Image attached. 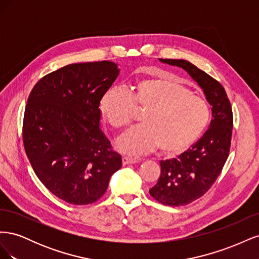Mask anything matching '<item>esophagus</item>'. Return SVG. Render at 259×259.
I'll list each match as a JSON object with an SVG mask.
<instances>
[{
  "mask_svg": "<svg viewBox=\"0 0 259 259\" xmlns=\"http://www.w3.org/2000/svg\"><path fill=\"white\" fill-rule=\"evenodd\" d=\"M139 161H140L139 159L128 158V156H123V158H122L123 165H128V164H135V163H138Z\"/></svg>",
  "mask_w": 259,
  "mask_h": 259,
  "instance_id": "34e87169",
  "label": "esophagus"
}]
</instances>
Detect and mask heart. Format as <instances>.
<instances>
[{
    "label": "heart",
    "instance_id": "b5f03b06",
    "mask_svg": "<svg viewBox=\"0 0 259 259\" xmlns=\"http://www.w3.org/2000/svg\"><path fill=\"white\" fill-rule=\"evenodd\" d=\"M135 109L145 111L144 124L116 140L117 150L135 156L158 147L167 155L183 153L201 137L210 116L204 98L192 94L183 83L166 77L140 80L126 93L110 89L99 101L101 119L115 130L127 126Z\"/></svg>",
    "mask_w": 259,
    "mask_h": 259
}]
</instances>
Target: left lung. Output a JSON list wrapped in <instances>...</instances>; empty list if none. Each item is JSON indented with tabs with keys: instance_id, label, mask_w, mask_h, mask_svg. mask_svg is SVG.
Segmentation results:
<instances>
[{
	"instance_id": "obj_1",
	"label": "left lung",
	"mask_w": 259,
	"mask_h": 259,
	"mask_svg": "<svg viewBox=\"0 0 259 259\" xmlns=\"http://www.w3.org/2000/svg\"><path fill=\"white\" fill-rule=\"evenodd\" d=\"M184 69L203 90L211 106L209 128L190 149L176 159L161 161V175L149 193L164 205H186L202 197L222 173L228 159L233 116L222 84L184 59H159Z\"/></svg>"
}]
</instances>
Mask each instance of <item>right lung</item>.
<instances>
[{
	"instance_id": "obj_1",
	"label": "right lung",
	"mask_w": 259,
	"mask_h": 259,
	"mask_svg": "<svg viewBox=\"0 0 259 259\" xmlns=\"http://www.w3.org/2000/svg\"><path fill=\"white\" fill-rule=\"evenodd\" d=\"M119 73L112 61L71 64L30 93L22 126L27 156L41 183L67 203L97 201L122 166L99 124V101Z\"/></svg>"
}]
</instances>
